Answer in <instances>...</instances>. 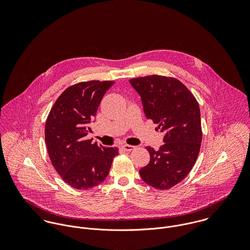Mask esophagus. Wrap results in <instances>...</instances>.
Segmentation results:
<instances>
[{"mask_svg": "<svg viewBox=\"0 0 250 250\" xmlns=\"http://www.w3.org/2000/svg\"><path fill=\"white\" fill-rule=\"evenodd\" d=\"M121 147L125 150V151H127V152H130V151H132V150H134L136 147L135 146H133V145H129V144H122L121 145Z\"/></svg>", "mask_w": 250, "mask_h": 250, "instance_id": "esophagus-1", "label": "esophagus"}]
</instances>
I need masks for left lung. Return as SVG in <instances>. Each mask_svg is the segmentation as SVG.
Instances as JSON below:
<instances>
[{
	"instance_id": "8db88e82",
	"label": "left lung",
	"mask_w": 250,
	"mask_h": 250,
	"mask_svg": "<svg viewBox=\"0 0 250 250\" xmlns=\"http://www.w3.org/2000/svg\"><path fill=\"white\" fill-rule=\"evenodd\" d=\"M129 82L141 95L145 116L165 133L159 150L146 147L150 162L141 168V177L158 189L170 188L189 173L198 157L202 141L199 105L175 78L151 75Z\"/></svg>"
}]
</instances>
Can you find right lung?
<instances>
[{
  "instance_id": "right-lung-1",
  "label": "right lung",
  "mask_w": 250,
  "mask_h": 250,
  "mask_svg": "<svg viewBox=\"0 0 250 250\" xmlns=\"http://www.w3.org/2000/svg\"><path fill=\"white\" fill-rule=\"evenodd\" d=\"M113 81L82 82L67 87L51 108L45 142L51 163L62 180L77 189H88L107 178L117 147L86 140L101 100Z\"/></svg>"
}]
</instances>
